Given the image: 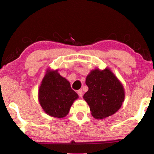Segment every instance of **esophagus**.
I'll use <instances>...</instances> for the list:
<instances>
[{
  "label": "esophagus",
  "mask_w": 154,
  "mask_h": 154,
  "mask_svg": "<svg viewBox=\"0 0 154 154\" xmlns=\"http://www.w3.org/2000/svg\"><path fill=\"white\" fill-rule=\"evenodd\" d=\"M83 91H82V90H77V94H78V95H79V97H81L82 98V96H83Z\"/></svg>",
  "instance_id": "obj_1"
}]
</instances>
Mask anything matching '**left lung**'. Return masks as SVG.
Segmentation results:
<instances>
[{
	"mask_svg": "<svg viewBox=\"0 0 154 154\" xmlns=\"http://www.w3.org/2000/svg\"><path fill=\"white\" fill-rule=\"evenodd\" d=\"M88 92L83 98L90 106L94 118L103 119L114 114L124 100L123 85L109 69H96L88 75Z\"/></svg>",
	"mask_w": 154,
	"mask_h": 154,
	"instance_id": "left-lung-1",
	"label": "left lung"
}]
</instances>
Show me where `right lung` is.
Masks as SVG:
<instances>
[{"mask_svg":"<svg viewBox=\"0 0 154 154\" xmlns=\"http://www.w3.org/2000/svg\"><path fill=\"white\" fill-rule=\"evenodd\" d=\"M77 94L58 71H48L39 88L38 100L44 111L55 118H64L69 113Z\"/></svg>","mask_w":154,"mask_h":154,"instance_id":"1","label":"right lung"}]
</instances>
